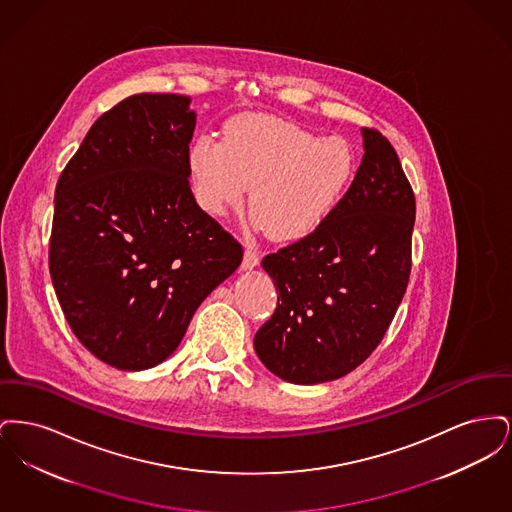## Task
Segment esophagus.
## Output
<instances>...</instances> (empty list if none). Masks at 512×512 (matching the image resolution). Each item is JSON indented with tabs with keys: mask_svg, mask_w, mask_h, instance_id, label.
Wrapping results in <instances>:
<instances>
[{
	"mask_svg": "<svg viewBox=\"0 0 512 512\" xmlns=\"http://www.w3.org/2000/svg\"><path fill=\"white\" fill-rule=\"evenodd\" d=\"M259 265V251L251 245H245L244 261H242V268L244 270H251Z\"/></svg>",
	"mask_w": 512,
	"mask_h": 512,
	"instance_id": "esophagus-1",
	"label": "esophagus"
}]
</instances>
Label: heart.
<instances>
[{
	"label": "heart",
	"instance_id": "obj_1",
	"mask_svg": "<svg viewBox=\"0 0 512 512\" xmlns=\"http://www.w3.org/2000/svg\"><path fill=\"white\" fill-rule=\"evenodd\" d=\"M355 165L343 138L267 115L236 117L226 122L222 142L201 136L188 151L197 205L222 217L251 186V219L276 240L315 232L340 205Z\"/></svg>",
	"mask_w": 512,
	"mask_h": 512
}]
</instances>
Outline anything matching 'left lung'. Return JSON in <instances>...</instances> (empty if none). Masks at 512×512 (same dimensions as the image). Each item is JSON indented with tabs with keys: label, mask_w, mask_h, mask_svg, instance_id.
I'll list each match as a JSON object with an SVG mask.
<instances>
[{
	"label": "left lung",
	"mask_w": 512,
	"mask_h": 512,
	"mask_svg": "<svg viewBox=\"0 0 512 512\" xmlns=\"http://www.w3.org/2000/svg\"><path fill=\"white\" fill-rule=\"evenodd\" d=\"M361 134V167L334 213L261 263L278 305L255 334V353L292 384L355 370L384 338L407 290L413 188L390 142L370 128Z\"/></svg>",
	"instance_id": "1"
}]
</instances>
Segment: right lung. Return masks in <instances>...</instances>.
Instances as JSON below:
<instances>
[{
	"label": "right lung",
	"instance_id": "obj_1",
	"mask_svg": "<svg viewBox=\"0 0 512 512\" xmlns=\"http://www.w3.org/2000/svg\"><path fill=\"white\" fill-rule=\"evenodd\" d=\"M192 99L136 94L103 113L55 188L49 272L74 336L99 361L171 357L244 249L190 190Z\"/></svg>",
	"mask_w": 512,
	"mask_h": 512
}]
</instances>
